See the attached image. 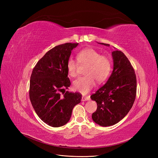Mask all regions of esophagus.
I'll use <instances>...</instances> for the list:
<instances>
[{"label": "esophagus", "mask_w": 158, "mask_h": 158, "mask_svg": "<svg viewBox=\"0 0 158 158\" xmlns=\"http://www.w3.org/2000/svg\"><path fill=\"white\" fill-rule=\"evenodd\" d=\"M90 98L89 96H82V101H87V100H89Z\"/></svg>", "instance_id": "1"}]
</instances>
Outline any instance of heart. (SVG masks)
<instances>
[{
  "label": "heart",
  "mask_w": 158,
  "mask_h": 158,
  "mask_svg": "<svg viewBox=\"0 0 158 158\" xmlns=\"http://www.w3.org/2000/svg\"><path fill=\"white\" fill-rule=\"evenodd\" d=\"M76 59L77 60L70 57L66 63L68 74L71 77L77 76L80 65H87L85 69V74L87 76L78 78L73 83V88L76 92L82 94H88L94 88L95 80L98 83H102L111 73V60L92 48L80 51L76 55Z\"/></svg>",
  "instance_id": "heart-1"
}]
</instances>
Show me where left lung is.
Segmentation results:
<instances>
[{
	"label": "left lung",
	"instance_id": "left-lung-1",
	"mask_svg": "<svg viewBox=\"0 0 158 158\" xmlns=\"http://www.w3.org/2000/svg\"><path fill=\"white\" fill-rule=\"evenodd\" d=\"M112 55L114 67L111 76L90 96L98 105L92 114L93 121L103 127L115 125L122 120L132 108L136 95V77L130 61L121 51H113Z\"/></svg>",
	"mask_w": 158,
	"mask_h": 158
}]
</instances>
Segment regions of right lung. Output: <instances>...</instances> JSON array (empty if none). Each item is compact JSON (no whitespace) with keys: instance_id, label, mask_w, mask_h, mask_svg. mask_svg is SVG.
<instances>
[{"instance_id":"1","label":"right lung","mask_w":158,"mask_h":158,"mask_svg":"<svg viewBox=\"0 0 158 158\" xmlns=\"http://www.w3.org/2000/svg\"><path fill=\"white\" fill-rule=\"evenodd\" d=\"M78 45L66 43L53 47L37 62L31 75L29 94L32 106L38 117L52 127L67 123L74 107L82 99L78 92L60 94L71 84L66 63Z\"/></svg>"}]
</instances>
